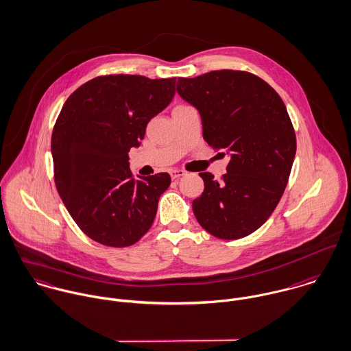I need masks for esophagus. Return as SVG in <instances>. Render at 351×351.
<instances>
[{
    "label": "esophagus",
    "instance_id": "esophagus-1",
    "mask_svg": "<svg viewBox=\"0 0 351 351\" xmlns=\"http://www.w3.org/2000/svg\"><path fill=\"white\" fill-rule=\"evenodd\" d=\"M169 175H171V178H172L173 180H176V179H180L182 176H184V175H186V171H183V169H171V171H169Z\"/></svg>",
    "mask_w": 351,
    "mask_h": 351
}]
</instances>
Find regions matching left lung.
I'll return each mask as SVG.
<instances>
[{"instance_id": "left-lung-1", "label": "left lung", "mask_w": 351, "mask_h": 351, "mask_svg": "<svg viewBox=\"0 0 351 351\" xmlns=\"http://www.w3.org/2000/svg\"><path fill=\"white\" fill-rule=\"evenodd\" d=\"M178 93L199 111L205 141L230 154L221 180L199 173L205 190L193 202L195 218L218 239L245 237L267 221L289 180L295 133L287 110L266 81L248 71L179 77Z\"/></svg>"}]
</instances>
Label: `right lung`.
<instances>
[{"mask_svg": "<svg viewBox=\"0 0 351 351\" xmlns=\"http://www.w3.org/2000/svg\"><path fill=\"white\" fill-rule=\"evenodd\" d=\"M175 84L176 77L100 75L77 88L57 118L51 153L58 194L78 228L103 245L137 243L171 184L167 172L137 180L129 152L171 103Z\"/></svg>", "mask_w": 351, "mask_h": 351, "instance_id": "1", "label": "right lung"}]
</instances>
